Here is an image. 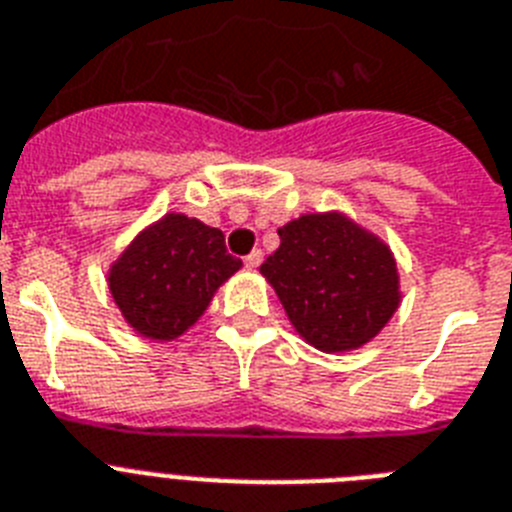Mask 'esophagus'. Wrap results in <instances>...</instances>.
Wrapping results in <instances>:
<instances>
[{
  "instance_id": "34e87169",
  "label": "esophagus",
  "mask_w": 512,
  "mask_h": 512,
  "mask_svg": "<svg viewBox=\"0 0 512 512\" xmlns=\"http://www.w3.org/2000/svg\"><path fill=\"white\" fill-rule=\"evenodd\" d=\"M260 263H263V252H260V249H252V252L244 257V265H247L249 270L260 268Z\"/></svg>"
}]
</instances>
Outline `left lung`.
Segmentation results:
<instances>
[{
	"label": "left lung",
	"instance_id": "obj_1",
	"mask_svg": "<svg viewBox=\"0 0 512 512\" xmlns=\"http://www.w3.org/2000/svg\"><path fill=\"white\" fill-rule=\"evenodd\" d=\"M278 236L260 273L304 341L330 354L375 338L398 307L390 249L338 213L296 218Z\"/></svg>",
	"mask_w": 512,
	"mask_h": 512
}]
</instances>
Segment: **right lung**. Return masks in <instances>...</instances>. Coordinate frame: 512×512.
Listing matches in <instances>:
<instances>
[{
    "instance_id": "right-lung-1",
    "label": "right lung",
    "mask_w": 512,
    "mask_h": 512,
    "mask_svg": "<svg viewBox=\"0 0 512 512\" xmlns=\"http://www.w3.org/2000/svg\"><path fill=\"white\" fill-rule=\"evenodd\" d=\"M239 268L242 260L226 252L223 231L169 213L111 265L109 289L140 336L171 341L195 325L218 286Z\"/></svg>"
}]
</instances>
